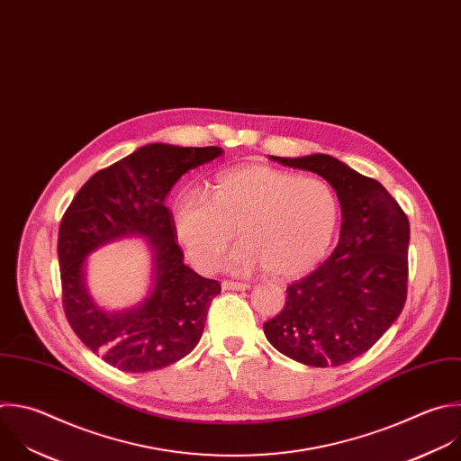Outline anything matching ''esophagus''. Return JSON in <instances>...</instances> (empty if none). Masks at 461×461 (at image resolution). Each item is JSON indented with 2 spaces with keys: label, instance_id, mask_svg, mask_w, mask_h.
I'll use <instances>...</instances> for the list:
<instances>
[{
  "label": "esophagus",
  "instance_id": "1",
  "mask_svg": "<svg viewBox=\"0 0 461 461\" xmlns=\"http://www.w3.org/2000/svg\"><path fill=\"white\" fill-rule=\"evenodd\" d=\"M222 289H226V291H244V289H249V284L248 282L222 280Z\"/></svg>",
  "mask_w": 461,
  "mask_h": 461
}]
</instances>
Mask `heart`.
Returning <instances> with one entry per match:
<instances>
[{
    "mask_svg": "<svg viewBox=\"0 0 461 461\" xmlns=\"http://www.w3.org/2000/svg\"><path fill=\"white\" fill-rule=\"evenodd\" d=\"M172 215L177 239L199 269L219 267L237 230L242 244L231 255L233 269L264 266L287 278L310 271L328 253L340 203L322 179L253 165L219 174L210 201L183 192Z\"/></svg>",
    "mask_w": 461,
    "mask_h": 461,
    "instance_id": "1",
    "label": "heart"
}]
</instances>
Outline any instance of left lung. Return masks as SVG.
Segmentation results:
<instances>
[{"instance_id": "obj_1", "label": "left lung", "mask_w": 461, "mask_h": 461, "mask_svg": "<svg viewBox=\"0 0 461 461\" xmlns=\"http://www.w3.org/2000/svg\"><path fill=\"white\" fill-rule=\"evenodd\" d=\"M271 159L324 177L337 190L344 221L330 258L287 285L284 308L264 322V333L300 364L339 367L369 351L403 310L409 221L378 181L331 156Z\"/></svg>"}]
</instances>
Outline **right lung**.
<instances>
[{"label": "right lung", "mask_w": 461, "mask_h": 461, "mask_svg": "<svg viewBox=\"0 0 461 461\" xmlns=\"http://www.w3.org/2000/svg\"><path fill=\"white\" fill-rule=\"evenodd\" d=\"M217 146L146 144L94 174L67 208L58 237L65 317L79 340L126 373L168 367L194 351L204 331L219 280L188 267L165 197L183 174L213 161ZM142 234L157 253V280L139 309L104 314L82 285L84 257L123 236Z\"/></svg>", "instance_id": "right-lung-1"}]
</instances>
